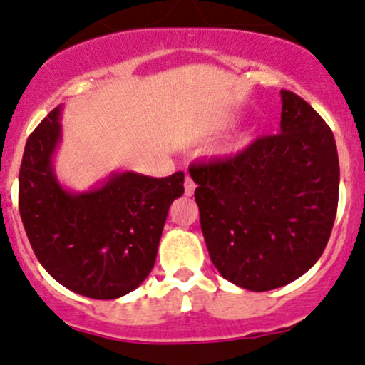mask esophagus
Wrapping results in <instances>:
<instances>
[{
    "label": "esophagus",
    "mask_w": 365,
    "mask_h": 365,
    "mask_svg": "<svg viewBox=\"0 0 365 365\" xmlns=\"http://www.w3.org/2000/svg\"><path fill=\"white\" fill-rule=\"evenodd\" d=\"M194 190H195V183L194 180H192L190 177H185V195H194Z\"/></svg>",
    "instance_id": "34e87169"
}]
</instances>
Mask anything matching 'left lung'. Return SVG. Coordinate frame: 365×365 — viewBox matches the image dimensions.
<instances>
[{
    "mask_svg": "<svg viewBox=\"0 0 365 365\" xmlns=\"http://www.w3.org/2000/svg\"><path fill=\"white\" fill-rule=\"evenodd\" d=\"M279 133L190 165L200 228L228 282L267 292L295 282L328 244L338 207L336 142L311 104L282 91Z\"/></svg>",
    "mask_w": 365,
    "mask_h": 365,
    "instance_id": "1",
    "label": "left lung"
}]
</instances>
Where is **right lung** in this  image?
Here are the masks:
<instances>
[{"mask_svg":"<svg viewBox=\"0 0 365 365\" xmlns=\"http://www.w3.org/2000/svg\"><path fill=\"white\" fill-rule=\"evenodd\" d=\"M60 115L61 106L54 108L25 144L19 175L25 233L44 269L63 287L89 299H118L153 269L185 175L153 178L120 171L87 192L68 190L53 166L61 142Z\"/></svg>","mask_w":365,"mask_h":365,"instance_id":"right-lung-1","label":"right lung"}]
</instances>
